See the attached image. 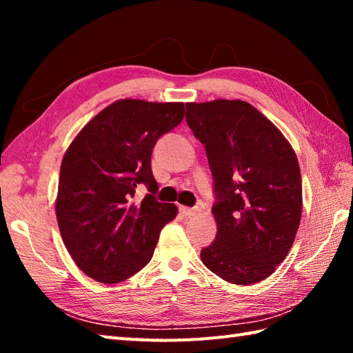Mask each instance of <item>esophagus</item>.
Masks as SVG:
<instances>
[{
    "label": "esophagus",
    "instance_id": "esophagus-1",
    "mask_svg": "<svg viewBox=\"0 0 353 353\" xmlns=\"http://www.w3.org/2000/svg\"><path fill=\"white\" fill-rule=\"evenodd\" d=\"M179 211H181L185 216H192L196 215L199 209L197 208H186V206H179Z\"/></svg>",
    "mask_w": 353,
    "mask_h": 353
}]
</instances>
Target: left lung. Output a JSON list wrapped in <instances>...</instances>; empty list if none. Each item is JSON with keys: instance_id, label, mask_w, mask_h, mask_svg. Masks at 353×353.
<instances>
[{"instance_id": "8db88e82", "label": "left lung", "mask_w": 353, "mask_h": 353, "mask_svg": "<svg viewBox=\"0 0 353 353\" xmlns=\"http://www.w3.org/2000/svg\"><path fill=\"white\" fill-rule=\"evenodd\" d=\"M186 123L205 145L214 179L216 236L201 250V261L230 283L264 281L288 254L301 223L294 150L241 100L188 103Z\"/></svg>"}]
</instances>
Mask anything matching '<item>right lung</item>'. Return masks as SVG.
<instances>
[{
    "label": "right lung",
    "mask_w": 353,
    "mask_h": 353,
    "mask_svg": "<svg viewBox=\"0 0 353 353\" xmlns=\"http://www.w3.org/2000/svg\"><path fill=\"white\" fill-rule=\"evenodd\" d=\"M183 103L119 100L89 121L63 156L56 215L63 244L92 279L117 283L153 256L177 208L156 200L152 172L157 139L182 123ZM138 184L150 192L130 203Z\"/></svg>",
    "instance_id": "right-lung-1"
}]
</instances>
